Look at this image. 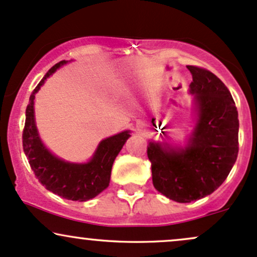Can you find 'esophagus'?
I'll return each mask as SVG.
<instances>
[{"instance_id":"obj_1","label":"esophagus","mask_w":257,"mask_h":257,"mask_svg":"<svg viewBox=\"0 0 257 257\" xmlns=\"http://www.w3.org/2000/svg\"><path fill=\"white\" fill-rule=\"evenodd\" d=\"M137 130H138V131H140V132H142V131H143V126H142V125H138V126H137Z\"/></svg>"}]
</instances>
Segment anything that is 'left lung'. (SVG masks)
I'll list each match as a JSON object with an SVG mask.
<instances>
[{
    "label": "left lung",
    "mask_w": 257,
    "mask_h": 257,
    "mask_svg": "<svg viewBox=\"0 0 257 257\" xmlns=\"http://www.w3.org/2000/svg\"><path fill=\"white\" fill-rule=\"evenodd\" d=\"M187 69L198 108L188 147L174 149L154 142L147 147L155 189L177 203H191L216 191L229 175L239 149L238 110L228 88L206 69Z\"/></svg>",
    "instance_id": "1"
}]
</instances>
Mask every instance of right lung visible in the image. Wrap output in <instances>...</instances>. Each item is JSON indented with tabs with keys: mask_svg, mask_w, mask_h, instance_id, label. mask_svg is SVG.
Listing matches in <instances>:
<instances>
[{
	"mask_svg": "<svg viewBox=\"0 0 257 257\" xmlns=\"http://www.w3.org/2000/svg\"><path fill=\"white\" fill-rule=\"evenodd\" d=\"M64 63L65 60H62L52 66L31 93L25 110L23 149L35 177L46 189L68 200L87 201L109 186L113 163L130 137V132L123 131L103 140L87 164L66 163L45 148L34 120V99L45 80Z\"/></svg>",
	"mask_w": 257,
	"mask_h": 257,
	"instance_id": "obj_1",
	"label": "right lung"
}]
</instances>
